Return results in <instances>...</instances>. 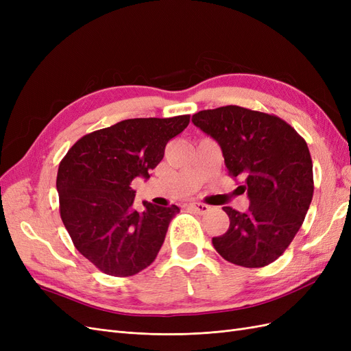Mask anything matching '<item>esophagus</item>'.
Here are the masks:
<instances>
[{
    "instance_id": "34e87169",
    "label": "esophagus",
    "mask_w": 351,
    "mask_h": 351,
    "mask_svg": "<svg viewBox=\"0 0 351 351\" xmlns=\"http://www.w3.org/2000/svg\"><path fill=\"white\" fill-rule=\"evenodd\" d=\"M189 208H192L195 212H197V214H200V215L206 214V212L209 210V206L205 205V204H200V202H192V204H189Z\"/></svg>"
}]
</instances>
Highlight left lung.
<instances>
[{"label":"left lung","mask_w":351,"mask_h":351,"mask_svg":"<svg viewBox=\"0 0 351 351\" xmlns=\"http://www.w3.org/2000/svg\"><path fill=\"white\" fill-rule=\"evenodd\" d=\"M219 143L228 176L246 192V212L230 206L226 234L212 239L226 261L262 268L277 261L300 230L313 197V164L306 141L280 117L227 105L193 115Z\"/></svg>","instance_id":"obj_1"}]
</instances>
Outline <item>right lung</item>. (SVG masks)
<instances>
[{"instance_id":"1","label":"right lung","mask_w":351,"mask_h":351,"mask_svg":"<svg viewBox=\"0 0 351 351\" xmlns=\"http://www.w3.org/2000/svg\"><path fill=\"white\" fill-rule=\"evenodd\" d=\"M189 121V114L124 120L84 134L61 159L57 190L62 224L74 247L104 274L132 277L155 261L180 209L143 202V210H137L130 184L136 177H149L167 143Z\"/></svg>"}]
</instances>
